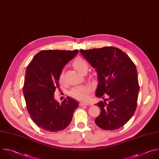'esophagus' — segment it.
I'll list each match as a JSON object with an SVG mask.
<instances>
[{"instance_id":"obj_1","label":"esophagus","mask_w":159,"mask_h":159,"mask_svg":"<svg viewBox=\"0 0 159 159\" xmlns=\"http://www.w3.org/2000/svg\"><path fill=\"white\" fill-rule=\"evenodd\" d=\"M89 103H86V102H80L79 103V105L80 106H85V105H88Z\"/></svg>"}]
</instances>
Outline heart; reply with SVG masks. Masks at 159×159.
I'll use <instances>...</instances> for the list:
<instances>
[{"instance_id":"heart-1","label":"heart","mask_w":159,"mask_h":159,"mask_svg":"<svg viewBox=\"0 0 159 159\" xmlns=\"http://www.w3.org/2000/svg\"><path fill=\"white\" fill-rule=\"evenodd\" d=\"M72 65L80 73L84 74L85 71H87L89 69V63L84 59L81 57L76 58ZM59 82L61 83H64L65 82V72L62 70L59 77ZM92 90V87L89 85H82L75 87L70 90V95L74 98L80 100H86L89 97V93Z\"/></svg>"}]
</instances>
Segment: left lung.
Returning a JSON list of instances; mask_svg holds the SVG:
<instances>
[{
    "instance_id": "obj_1",
    "label": "left lung",
    "mask_w": 159,
    "mask_h": 159,
    "mask_svg": "<svg viewBox=\"0 0 159 159\" xmlns=\"http://www.w3.org/2000/svg\"><path fill=\"white\" fill-rule=\"evenodd\" d=\"M82 55L96 69V96L105 98L97 103L100 114L95 120L100 128L113 130L124 126L137 108L139 91L135 65L127 54L114 47L80 50ZM96 105V104H95Z\"/></svg>"
}]
</instances>
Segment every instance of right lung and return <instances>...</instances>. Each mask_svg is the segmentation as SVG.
Returning a JSON list of instances; mask_svg holds the SVG:
<instances>
[{
    "instance_id": "obj_1",
    "label": "right lung",
    "mask_w": 159,
    "mask_h": 159,
    "mask_svg": "<svg viewBox=\"0 0 159 159\" xmlns=\"http://www.w3.org/2000/svg\"><path fill=\"white\" fill-rule=\"evenodd\" d=\"M78 52V50H42L27 67L23 87L27 109L33 122L45 130L65 129L79 107L78 102L70 97L61 103L54 98L56 89H60L61 72Z\"/></svg>"
}]
</instances>
